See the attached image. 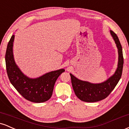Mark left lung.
I'll use <instances>...</instances> for the list:
<instances>
[{"label": "left lung", "mask_w": 129, "mask_h": 129, "mask_svg": "<svg viewBox=\"0 0 129 129\" xmlns=\"http://www.w3.org/2000/svg\"><path fill=\"white\" fill-rule=\"evenodd\" d=\"M110 34L116 44L118 51V67L113 76L102 83L92 84L78 79L72 74H70L75 94L82 101L94 103L106 98L115 88L121 78L124 64L122 46L116 34L112 30H110Z\"/></svg>", "instance_id": "1"}]
</instances>
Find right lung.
Segmentation results:
<instances>
[{
    "mask_svg": "<svg viewBox=\"0 0 129 129\" xmlns=\"http://www.w3.org/2000/svg\"><path fill=\"white\" fill-rule=\"evenodd\" d=\"M14 39V35H13L5 54L6 68L10 82L26 100L36 103L47 101L52 95L56 80L65 70L53 71L35 79L25 76L14 61L13 52Z\"/></svg>",
    "mask_w": 129,
    "mask_h": 129,
    "instance_id": "1",
    "label": "right lung"
}]
</instances>
